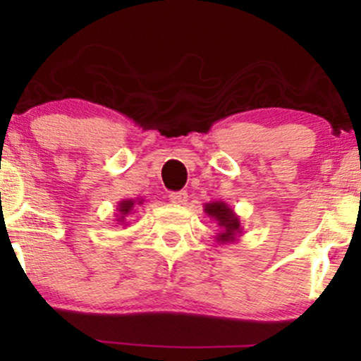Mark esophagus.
I'll use <instances>...</instances> for the list:
<instances>
[{"label":"esophagus","instance_id":"34e87169","mask_svg":"<svg viewBox=\"0 0 361 361\" xmlns=\"http://www.w3.org/2000/svg\"><path fill=\"white\" fill-rule=\"evenodd\" d=\"M169 200L175 205H185L186 202H188V193L183 192V190H181V192H173L169 195Z\"/></svg>","mask_w":361,"mask_h":361}]
</instances>
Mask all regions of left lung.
<instances>
[{
    "mask_svg": "<svg viewBox=\"0 0 361 361\" xmlns=\"http://www.w3.org/2000/svg\"><path fill=\"white\" fill-rule=\"evenodd\" d=\"M204 212L212 221L217 222L219 233L215 235V241L219 244L235 243L239 235L243 234V226L241 221H239V215L226 202H210V204H205Z\"/></svg>",
    "mask_w": 361,
    "mask_h": 361,
    "instance_id": "8db88e82",
    "label": "left lung"
}]
</instances>
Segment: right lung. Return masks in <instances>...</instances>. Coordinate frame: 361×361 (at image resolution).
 I'll return each mask as SVG.
<instances>
[{
    "label": "right lung",
    "instance_id": "add662e5",
    "mask_svg": "<svg viewBox=\"0 0 361 361\" xmlns=\"http://www.w3.org/2000/svg\"><path fill=\"white\" fill-rule=\"evenodd\" d=\"M144 200L142 198H137V200H132V198H126V200H120L117 205V214H115V221H117L120 226H127L126 217L127 215L135 212V205H142Z\"/></svg>",
    "mask_w": 361,
    "mask_h": 361
}]
</instances>
